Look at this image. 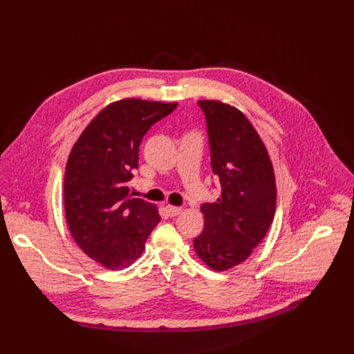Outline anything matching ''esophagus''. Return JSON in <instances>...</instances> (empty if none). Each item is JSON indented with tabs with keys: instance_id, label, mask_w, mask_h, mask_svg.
Wrapping results in <instances>:
<instances>
[{
	"instance_id": "34e87169",
	"label": "esophagus",
	"mask_w": 354,
	"mask_h": 354,
	"mask_svg": "<svg viewBox=\"0 0 354 354\" xmlns=\"http://www.w3.org/2000/svg\"><path fill=\"white\" fill-rule=\"evenodd\" d=\"M167 212H168V214H169L171 217H176V216H179V214L182 213V207H175V206L168 205V206H167Z\"/></svg>"
}]
</instances>
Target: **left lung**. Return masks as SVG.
<instances>
[{
    "label": "left lung",
    "instance_id": "1",
    "mask_svg": "<svg viewBox=\"0 0 354 354\" xmlns=\"http://www.w3.org/2000/svg\"><path fill=\"white\" fill-rule=\"evenodd\" d=\"M197 104L206 116L221 196L201 205L205 230L193 246L209 268L224 272L246 261L265 238L276 212L274 171L263 141L241 111L220 100Z\"/></svg>",
    "mask_w": 354,
    "mask_h": 354
}]
</instances>
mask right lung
Here are the masks:
<instances>
[{
    "label": "right lung",
    "mask_w": 354,
    "mask_h": 354,
    "mask_svg": "<svg viewBox=\"0 0 354 354\" xmlns=\"http://www.w3.org/2000/svg\"><path fill=\"white\" fill-rule=\"evenodd\" d=\"M176 106L118 100L91 120L71 149L64 175L67 224L84 254L106 269L136 262L161 221L154 205L131 198L129 182L144 134Z\"/></svg>",
    "instance_id": "1"
}]
</instances>
